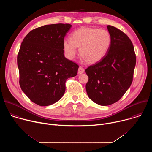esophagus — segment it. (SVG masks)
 <instances>
[{
  "mask_svg": "<svg viewBox=\"0 0 152 152\" xmlns=\"http://www.w3.org/2000/svg\"><path fill=\"white\" fill-rule=\"evenodd\" d=\"M84 71H85L84 69H83L82 67L80 66V67H79V69H78V74H79V75H80V74L83 73L84 72Z\"/></svg>",
  "mask_w": 152,
  "mask_h": 152,
  "instance_id": "obj_1",
  "label": "esophagus"
}]
</instances>
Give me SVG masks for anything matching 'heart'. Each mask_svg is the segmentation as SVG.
Returning <instances> with one entry per match:
<instances>
[{
  "instance_id": "b5f03b06",
  "label": "heart",
  "mask_w": 152,
  "mask_h": 152,
  "mask_svg": "<svg viewBox=\"0 0 152 152\" xmlns=\"http://www.w3.org/2000/svg\"><path fill=\"white\" fill-rule=\"evenodd\" d=\"M112 42L110 32L104 29L83 27L73 32L70 39L63 41V48L67 58L73 59L79 48V54L86 61L94 64L101 61L107 54Z\"/></svg>"
}]
</instances>
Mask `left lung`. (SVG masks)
<instances>
[{
    "instance_id": "1",
    "label": "left lung",
    "mask_w": 152,
    "mask_h": 152,
    "mask_svg": "<svg viewBox=\"0 0 152 152\" xmlns=\"http://www.w3.org/2000/svg\"><path fill=\"white\" fill-rule=\"evenodd\" d=\"M111 35V47L100 61L88 67L86 91L94 103L107 106L118 101L133 80L136 64L134 48L130 38L117 28L107 25Z\"/></svg>"
}]
</instances>
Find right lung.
Returning a JSON list of instances; mask_svg holds the SVG:
<instances>
[{
  "mask_svg": "<svg viewBox=\"0 0 152 152\" xmlns=\"http://www.w3.org/2000/svg\"><path fill=\"white\" fill-rule=\"evenodd\" d=\"M70 24L45 25L23 39L17 55L21 89L35 104L46 106L58 102L68 78L76 76L78 65L64 55L63 41Z\"/></svg>",
  "mask_w": 152,
  "mask_h": 152,
  "instance_id": "right-lung-1",
  "label": "right lung"
}]
</instances>
